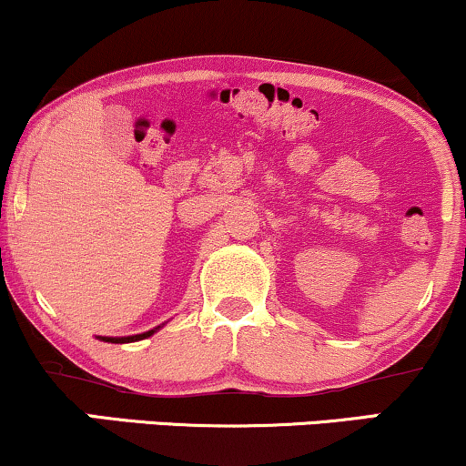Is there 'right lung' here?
I'll use <instances>...</instances> for the list:
<instances>
[{"instance_id":"add662e5","label":"right lung","mask_w":466,"mask_h":466,"mask_svg":"<svg viewBox=\"0 0 466 466\" xmlns=\"http://www.w3.org/2000/svg\"><path fill=\"white\" fill-rule=\"evenodd\" d=\"M162 326H164V324H162ZM162 326H155V329L147 330V333H140V335H127V337H100V335H98V339H100V341H109V344H131V341L147 339V337H151L153 333H157V330L162 329Z\"/></svg>"}]
</instances>
